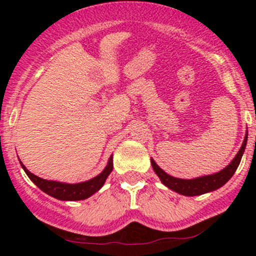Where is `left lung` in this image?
I'll return each instance as SVG.
<instances>
[{
  "label": "left lung",
  "mask_w": 256,
  "mask_h": 256,
  "mask_svg": "<svg viewBox=\"0 0 256 256\" xmlns=\"http://www.w3.org/2000/svg\"><path fill=\"white\" fill-rule=\"evenodd\" d=\"M246 141H248V134L245 135V138L244 141H242V147H240L236 156L233 158V161H232L224 170L216 172V174H208V176L197 177V178H193V180H182V178L172 177L170 176V174H167L164 170L160 168V167L157 166L156 162L151 158L152 168H154V171L156 172V174L160 177L161 182L164 183L166 187H168L170 190H174V192L180 193V194L188 196V197L204 194V193L213 192V190L220 188L222 186L226 184V183L233 177V174H236V168H238L242 154H244L245 151Z\"/></svg>",
  "instance_id": "obj_1"
}]
</instances>
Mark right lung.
<instances>
[{
	"label": "right lung",
	"instance_id": "obj_1",
	"mask_svg": "<svg viewBox=\"0 0 256 256\" xmlns=\"http://www.w3.org/2000/svg\"><path fill=\"white\" fill-rule=\"evenodd\" d=\"M20 166L24 170V172L27 174V176L30 177V180L37 186L40 190H42L43 192L47 193V194L52 196V197L56 198L59 200H86L90 196H92L94 193H96L100 188L104 186L105 180L109 177V174L112 171V156H110L109 162H108L106 167L104 168V171L100 174H98L96 177L92 178L89 180H85V182L80 183H63V182H56V180H43V178L36 176V174H30L27 168L24 167V164L20 161Z\"/></svg>",
	"mask_w": 256,
	"mask_h": 256
}]
</instances>
